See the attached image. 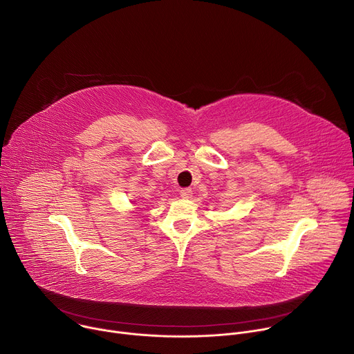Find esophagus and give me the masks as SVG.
<instances>
[{
    "label": "esophagus",
    "instance_id": "1",
    "mask_svg": "<svg viewBox=\"0 0 354 354\" xmlns=\"http://www.w3.org/2000/svg\"><path fill=\"white\" fill-rule=\"evenodd\" d=\"M192 194H193V193H192V189H187V187H186V189H182V190H180V197H183V198H190Z\"/></svg>",
    "mask_w": 354,
    "mask_h": 354
}]
</instances>
